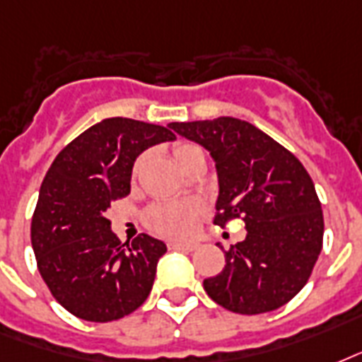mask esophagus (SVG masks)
<instances>
[{"instance_id": "34e87169", "label": "esophagus", "mask_w": 362, "mask_h": 362, "mask_svg": "<svg viewBox=\"0 0 362 362\" xmlns=\"http://www.w3.org/2000/svg\"><path fill=\"white\" fill-rule=\"evenodd\" d=\"M168 247L177 249V251H196V249H198V243H194V242H187V243L170 242V243H168Z\"/></svg>"}]
</instances>
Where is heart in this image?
Here are the masks:
<instances>
[{
	"instance_id": "1",
	"label": "heart",
	"mask_w": 362,
	"mask_h": 362,
	"mask_svg": "<svg viewBox=\"0 0 362 362\" xmlns=\"http://www.w3.org/2000/svg\"><path fill=\"white\" fill-rule=\"evenodd\" d=\"M202 151L192 143H179L173 147V160L179 168L185 170L196 156H200ZM143 158H137L134 173L141 168ZM204 213V206L200 202H158L151 206L145 213V223L151 230L166 238H187L196 228V221Z\"/></svg>"
}]
</instances>
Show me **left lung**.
<instances>
[{
    "instance_id": "left-lung-1",
    "label": "left lung",
    "mask_w": 362,
    "mask_h": 362,
    "mask_svg": "<svg viewBox=\"0 0 362 362\" xmlns=\"http://www.w3.org/2000/svg\"><path fill=\"white\" fill-rule=\"evenodd\" d=\"M211 153L219 175L213 223L242 219L245 240L225 251L221 274L204 279L219 306L255 315L285 306L306 285L323 247V211L313 181L291 151L234 117L172 122Z\"/></svg>"
}]
</instances>
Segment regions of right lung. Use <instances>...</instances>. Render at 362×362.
I'll use <instances>...</instances> for the list:
<instances>
[{
  "mask_svg": "<svg viewBox=\"0 0 362 362\" xmlns=\"http://www.w3.org/2000/svg\"><path fill=\"white\" fill-rule=\"evenodd\" d=\"M172 139L164 126L113 117L67 143L50 164L32 217V245L50 295L75 317L107 323L147 300L166 245L139 234L124 250L105 211L130 194L137 156Z\"/></svg>",
  "mask_w": 362,
  "mask_h": 362,
  "instance_id": "right-lung-1",
  "label": "right lung"
}]
</instances>
